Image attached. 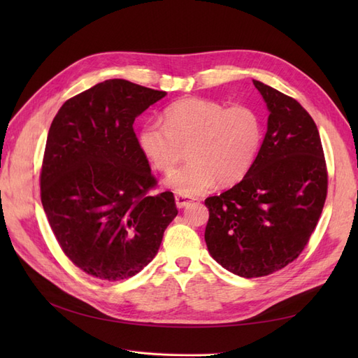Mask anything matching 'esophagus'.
<instances>
[{
    "mask_svg": "<svg viewBox=\"0 0 358 358\" xmlns=\"http://www.w3.org/2000/svg\"><path fill=\"white\" fill-rule=\"evenodd\" d=\"M175 199H176V206H178L179 209L185 208V206H188L191 203V200L187 196H180V194H176Z\"/></svg>",
    "mask_w": 358,
    "mask_h": 358,
    "instance_id": "esophagus-1",
    "label": "esophagus"
}]
</instances>
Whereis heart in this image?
Returning <instances> with one entry per match:
<instances>
[{
  "mask_svg": "<svg viewBox=\"0 0 358 358\" xmlns=\"http://www.w3.org/2000/svg\"><path fill=\"white\" fill-rule=\"evenodd\" d=\"M263 137L262 119L252 107L206 99H182L164 110V124H145L138 146L161 173H171L185 157L189 161L167 179L180 196H199L218 180L230 185L251 169Z\"/></svg>",
  "mask_w": 358,
  "mask_h": 358,
  "instance_id": "obj_1",
  "label": "heart"
}]
</instances>
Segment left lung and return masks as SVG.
<instances>
[{
  "mask_svg": "<svg viewBox=\"0 0 358 358\" xmlns=\"http://www.w3.org/2000/svg\"><path fill=\"white\" fill-rule=\"evenodd\" d=\"M270 112L267 133L245 178L209 209L204 241L229 272L259 278L301 254L327 197V166L318 128L301 104L258 80Z\"/></svg>",
  "mask_w": 358,
  "mask_h": 358,
  "instance_id": "8db88e82",
  "label": "left lung"
}]
</instances>
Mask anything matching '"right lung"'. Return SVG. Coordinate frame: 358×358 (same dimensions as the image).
Listing matches in <instances>:
<instances>
[{
    "label": "right lung",
    "mask_w": 358,
    "mask_h": 358,
    "mask_svg": "<svg viewBox=\"0 0 358 358\" xmlns=\"http://www.w3.org/2000/svg\"><path fill=\"white\" fill-rule=\"evenodd\" d=\"M110 79L62 104L49 128L40 196L62 252L85 273L122 280L150 263L178 208L157 178L134 119L162 96Z\"/></svg>",
    "instance_id": "add662e5"
}]
</instances>
